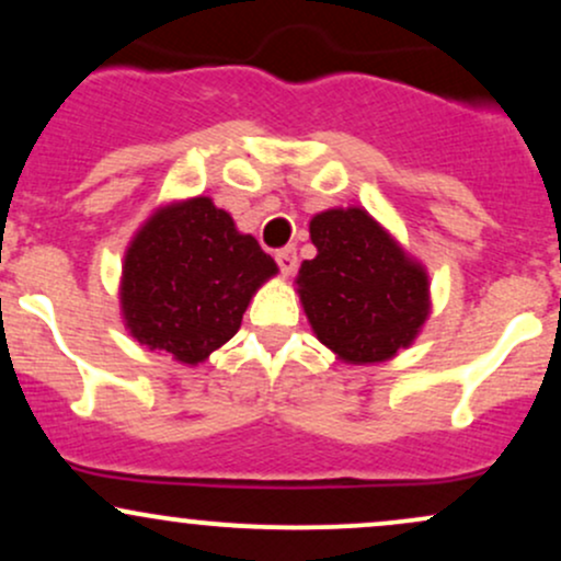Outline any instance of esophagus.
I'll return each instance as SVG.
<instances>
[{
    "label": "esophagus",
    "mask_w": 561,
    "mask_h": 561,
    "mask_svg": "<svg viewBox=\"0 0 561 561\" xmlns=\"http://www.w3.org/2000/svg\"><path fill=\"white\" fill-rule=\"evenodd\" d=\"M276 263H279V272L285 276H293L295 268H298V253L295 248H285L276 253Z\"/></svg>",
    "instance_id": "obj_1"
}]
</instances>
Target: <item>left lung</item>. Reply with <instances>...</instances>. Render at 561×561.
<instances>
[{
    "mask_svg": "<svg viewBox=\"0 0 561 561\" xmlns=\"http://www.w3.org/2000/svg\"><path fill=\"white\" fill-rule=\"evenodd\" d=\"M317 259L302 261L295 293L321 345L343 364L396 358L433 311L430 274L369 210H321L308 224Z\"/></svg>",
    "mask_w": 561,
    "mask_h": 561,
    "instance_id": "obj_1",
    "label": "left lung"
}]
</instances>
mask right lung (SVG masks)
Masks as SVG:
<instances>
[{"instance_id":"right-lung-1","label":"right lung","mask_w":561,"mask_h":561,"mask_svg":"<svg viewBox=\"0 0 561 561\" xmlns=\"http://www.w3.org/2000/svg\"><path fill=\"white\" fill-rule=\"evenodd\" d=\"M276 272L259 240L242 234L214 199H171L128 242L121 319L139 345L197 366L234 337L253 295Z\"/></svg>"}]
</instances>
